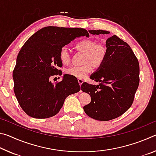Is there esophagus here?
Wrapping results in <instances>:
<instances>
[{"label":"esophagus","mask_w":156,"mask_h":156,"mask_svg":"<svg viewBox=\"0 0 156 156\" xmlns=\"http://www.w3.org/2000/svg\"><path fill=\"white\" fill-rule=\"evenodd\" d=\"M78 83L80 84V86L82 85V84L83 83V79H80V78H78Z\"/></svg>","instance_id":"34e87169"}]
</instances>
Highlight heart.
Instances as JSON below:
<instances>
[{
  "mask_svg": "<svg viewBox=\"0 0 156 156\" xmlns=\"http://www.w3.org/2000/svg\"><path fill=\"white\" fill-rule=\"evenodd\" d=\"M76 48L85 53L83 65H75L66 69V74L80 79L84 78L93 70L94 66H100L103 62L107 54V48L104 44L96 43L92 40L81 41L76 44ZM60 60L63 64H69L71 57L69 50L67 46H63L60 49L59 54Z\"/></svg>",
  "mask_w": 156,
  "mask_h": 156,
  "instance_id": "b5f03b06",
  "label": "heart"
}]
</instances>
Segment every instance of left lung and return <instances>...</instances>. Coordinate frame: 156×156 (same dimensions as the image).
I'll use <instances>...</instances> for the list:
<instances>
[{
	"label": "left lung",
	"instance_id": "obj_1",
	"mask_svg": "<svg viewBox=\"0 0 156 156\" xmlns=\"http://www.w3.org/2000/svg\"><path fill=\"white\" fill-rule=\"evenodd\" d=\"M93 35L108 34L105 30H89ZM107 54L103 62L90 76L100 83H84L81 90L90 95L91 101L83 107L93 119L107 121L119 117L133 103L139 85L138 60L129 44L115 35L106 41Z\"/></svg>",
	"mask_w": 156,
	"mask_h": 156
}]
</instances>
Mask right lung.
Instances as JSON below:
<instances>
[{
  "label": "right lung",
  "instance_id": "right-lung-1",
  "mask_svg": "<svg viewBox=\"0 0 156 156\" xmlns=\"http://www.w3.org/2000/svg\"><path fill=\"white\" fill-rule=\"evenodd\" d=\"M89 37L83 28L49 26L34 34L18 53L13 72L14 90L23 110L34 118H47L56 115L65 100L80 90L77 78L64 74L54 84L53 76L62 75L59 54L62 47L76 38Z\"/></svg>",
  "mask_w": 156,
  "mask_h": 156
}]
</instances>
